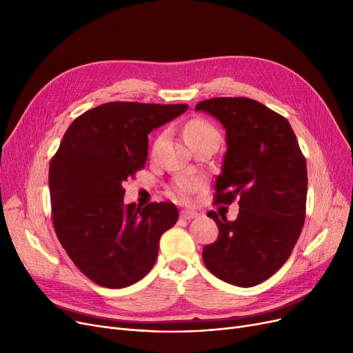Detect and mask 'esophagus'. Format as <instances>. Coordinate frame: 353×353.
<instances>
[{
    "instance_id": "34e87169",
    "label": "esophagus",
    "mask_w": 353,
    "mask_h": 353,
    "mask_svg": "<svg viewBox=\"0 0 353 353\" xmlns=\"http://www.w3.org/2000/svg\"><path fill=\"white\" fill-rule=\"evenodd\" d=\"M199 214L196 213V212H192V210H183L181 213H180V217L181 219H184V220H192V219H194V217H197Z\"/></svg>"
}]
</instances>
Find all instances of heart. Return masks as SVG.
Wrapping results in <instances>:
<instances>
[{"instance_id": "1", "label": "heart", "mask_w": 353, "mask_h": 353, "mask_svg": "<svg viewBox=\"0 0 353 353\" xmlns=\"http://www.w3.org/2000/svg\"><path fill=\"white\" fill-rule=\"evenodd\" d=\"M184 137H186V140L190 145H194V144H197L200 141H205V140L219 141V132L210 121H208L205 119H193L186 125H184ZM161 139L163 137L160 136L154 141V150L159 147ZM197 188H199V181L196 179L183 177L176 181V184L173 186V193L179 200L189 201L192 194L197 190Z\"/></svg>"}]
</instances>
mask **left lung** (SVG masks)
Masks as SVG:
<instances>
[{
	"label": "left lung",
	"mask_w": 353,
	"mask_h": 353,
	"mask_svg": "<svg viewBox=\"0 0 353 353\" xmlns=\"http://www.w3.org/2000/svg\"><path fill=\"white\" fill-rule=\"evenodd\" d=\"M226 128L228 150L216 179L214 205L239 199L234 221L209 212L219 228L203 262L219 279L240 288L265 282L289 259L306 216V159L289 121L248 97L197 103Z\"/></svg>",
	"instance_id": "1"
}]
</instances>
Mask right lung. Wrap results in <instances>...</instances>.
Returning a JSON list of instances; mask_svg holds the SVG:
<instances>
[{
    "label": "right lung",
    "mask_w": 353,
    "mask_h": 353,
    "mask_svg": "<svg viewBox=\"0 0 353 353\" xmlns=\"http://www.w3.org/2000/svg\"><path fill=\"white\" fill-rule=\"evenodd\" d=\"M188 104L113 101L74 120L50 161L52 226L90 281L110 289L133 285L152 270L161 234L179 219L173 203L125 205L123 181L144 169L153 128Z\"/></svg>",
    "instance_id": "obj_1"
}]
</instances>
